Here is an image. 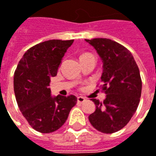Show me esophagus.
Here are the masks:
<instances>
[{
    "label": "esophagus",
    "mask_w": 156,
    "mask_h": 156,
    "mask_svg": "<svg viewBox=\"0 0 156 156\" xmlns=\"http://www.w3.org/2000/svg\"><path fill=\"white\" fill-rule=\"evenodd\" d=\"M85 98L84 97H83V96H78V103H83L84 101H85Z\"/></svg>",
    "instance_id": "34e87169"
}]
</instances>
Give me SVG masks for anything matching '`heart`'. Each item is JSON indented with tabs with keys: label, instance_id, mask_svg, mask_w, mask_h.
<instances>
[{
	"label": "heart",
	"instance_id": "1",
	"mask_svg": "<svg viewBox=\"0 0 156 156\" xmlns=\"http://www.w3.org/2000/svg\"><path fill=\"white\" fill-rule=\"evenodd\" d=\"M84 55H85V54H84Z\"/></svg>",
	"mask_w": 156,
	"mask_h": 156
}]
</instances>
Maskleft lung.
Returning <instances> with one entry per match:
<instances>
[{
  "instance_id": "left-lung-1",
  "label": "left lung",
  "mask_w": 156,
  "mask_h": 156,
  "mask_svg": "<svg viewBox=\"0 0 156 156\" xmlns=\"http://www.w3.org/2000/svg\"><path fill=\"white\" fill-rule=\"evenodd\" d=\"M102 60L101 89L107 95L103 102L91 99L96 111L89 116L94 128L102 133L121 130L131 120L140 101V72L126 48L108 38L85 39Z\"/></svg>"
}]
</instances>
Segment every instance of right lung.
<instances>
[{"instance_id": "1", "label": "right lung", "mask_w": 156, "mask_h": 156, "mask_svg": "<svg viewBox=\"0 0 156 156\" xmlns=\"http://www.w3.org/2000/svg\"><path fill=\"white\" fill-rule=\"evenodd\" d=\"M73 40H48L29 48L14 73L16 101L30 126L42 133L60 129L77 103L75 96L53 97L50 78L55 77L67 48Z\"/></svg>"}]
</instances>
